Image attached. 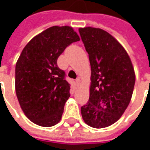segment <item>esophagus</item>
I'll return each mask as SVG.
<instances>
[{"instance_id":"1","label":"esophagus","mask_w":150,"mask_h":150,"mask_svg":"<svg viewBox=\"0 0 150 150\" xmlns=\"http://www.w3.org/2000/svg\"><path fill=\"white\" fill-rule=\"evenodd\" d=\"M79 83H80V79H75V85L76 86H79Z\"/></svg>"}]
</instances>
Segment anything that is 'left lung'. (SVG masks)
Here are the masks:
<instances>
[{
    "mask_svg": "<svg viewBox=\"0 0 150 150\" xmlns=\"http://www.w3.org/2000/svg\"><path fill=\"white\" fill-rule=\"evenodd\" d=\"M79 32L91 70L90 96L81 107L82 117L91 127L105 128L117 121L129 104L134 70L125 50L108 32L92 27Z\"/></svg>",
    "mask_w": 150,
    "mask_h": 150,
    "instance_id": "8db88e82",
    "label": "left lung"
}]
</instances>
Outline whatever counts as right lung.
I'll return each mask as SVG.
<instances>
[{
  "label": "right lung",
  "mask_w": 150,
  "mask_h": 150,
  "mask_svg": "<svg viewBox=\"0 0 150 150\" xmlns=\"http://www.w3.org/2000/svg\"><path fill=\"white\" fill-rule=\"evenodd\" d=\"M79 41L70 26H52L31 39L15 68L16 94L25 115L42 127L55 125L70 97V83L57 60L71 43Z\"/></svg>",
  "instance_id": "1"
}]
</instances>
